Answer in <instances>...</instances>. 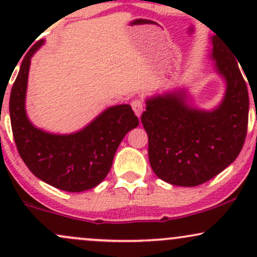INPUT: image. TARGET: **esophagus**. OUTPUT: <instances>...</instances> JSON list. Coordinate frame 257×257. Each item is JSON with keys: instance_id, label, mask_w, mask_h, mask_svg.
Masks as SVG:
<instances>
[{"instance_id": "obj_1", "label": "esophagus", "mask_w": 257, "mask_h": 257, "mask_svg": "<svg viewBox=\"0 0 257 257\" xmlns=\"http://www.w3.org/2000/svg\"><path fill=\"white\" fill-rule=\"evenodd\" d=\"M132 107H133V111L135 112V114L140 118L141 113H143L144 111V105H143V101H140V100H134V101L132 102Z\"/></svg>"}]
</instances>
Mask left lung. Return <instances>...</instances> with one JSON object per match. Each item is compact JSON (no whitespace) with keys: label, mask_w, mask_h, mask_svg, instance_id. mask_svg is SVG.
<instances>
[{"label":"left lung","mask_w":257,"mask_h":257,"mask_svg":"<svg viewBox=\"0 0 257 257\" xmlns=\"http://www.w3.org/2000/svg\"><path fill=\"white\" fill-rule=\"evenodd\" d=\"M210 59L226 85L210 110L190 100L187 88H175L145 100L141 116L149 135L153 173L170 185L193 187L209 181L234 162L246 137L249 94L237 58L211 36Z\"/></svg>","instance_id":"1"}]
</instances>
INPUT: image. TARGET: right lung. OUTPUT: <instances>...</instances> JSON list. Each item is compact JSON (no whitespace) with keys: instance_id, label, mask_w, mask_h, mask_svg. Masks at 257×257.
I'll return each mask as SVG.
<instances>
[{"instance_id":"right-lung-1","label":"right lung","mask_w":257,"mask_h":257,"mask_svg":"<svg viewBox=\"0 0 257 257\" xmlns=\"http://www.w3.org/2000/svg\"><path fill=\"white\" fill-rule=\"evenodd\" d=\"M44 44L38 41L25 55L11 90L10 114L14 141L30 172L66 192L96 187L112 167L114 153L125 134L139 125L131 105L111 106L84 128L57 134L37 128L25 108L31 58Z\"/></svg>"}]
</instances>
